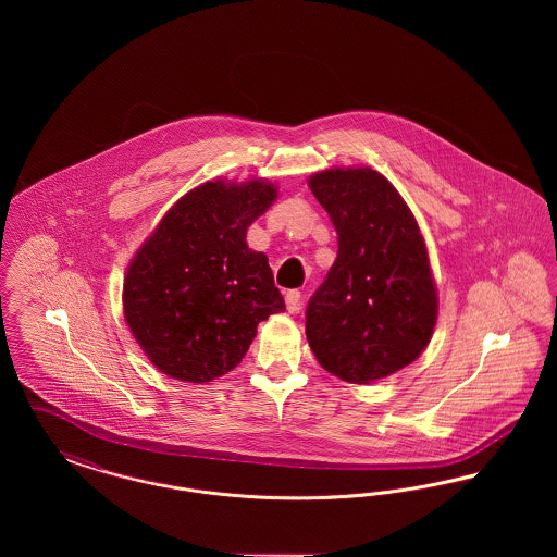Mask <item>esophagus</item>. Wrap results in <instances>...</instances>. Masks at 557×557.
Wrapping results in <instances>:
<instances>
[{"label":"esophagus","mask_w":557,"mask_h":557,"mask_svg":"<svg viewBox=\"0 0 557 557\" xmlns=\"http://www.w3.org/2000/svg\"><path fill=\"white\" fill-rule=\"evenodd\" d=\"M300 292L298 290H288L286 292V307H288V311L290 313H296L298 309H300Z\"/></svg>","instance_id":"esophagus-1"}]
</instances>
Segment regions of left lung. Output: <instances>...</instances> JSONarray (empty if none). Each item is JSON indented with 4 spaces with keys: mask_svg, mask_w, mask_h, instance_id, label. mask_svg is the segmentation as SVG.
I'll list each match as a JSON object with an SVG mask.
<instances>
[{
    "mask_svg": "<svg viewBox=\"0 0 557 557\" xmlns=\"http://www.w3.org/2000/svg\"><path fill=\"white\" fill-rule=\"evenodd\" d=\"M309 187L336 227L338 257L307 305V341L323 370L368 384L416 361L434 332L424 238L373 169L321 171Z\"/></svg>",
    "mask_w": 557,
    "mask_h": 557,
    "instance_id": "8db88e82",
    "label": "left lung"
}]
</instances>
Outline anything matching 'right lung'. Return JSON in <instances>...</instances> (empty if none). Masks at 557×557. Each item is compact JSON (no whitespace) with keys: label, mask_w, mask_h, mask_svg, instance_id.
<instances>
[{"label":"right lung","mask_w":557,"mask_h":557,"mask_svg":"<svg viewBox=\"0 0 557 557\" xmlns=\"http://www.w3.org/2000/svg\"><path fill=\"white\" fill-rule=\"evenodd\" d=\"M269 182H207L187 191L137 250L123 307L135 341L162 373L211 382L234 370L257 325L286 311L246 230L275 200Z\"/></svg>","instance_id":"right-lung-1"}]
</instances>
